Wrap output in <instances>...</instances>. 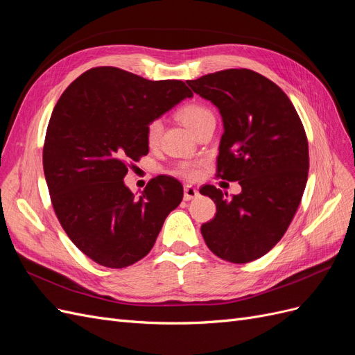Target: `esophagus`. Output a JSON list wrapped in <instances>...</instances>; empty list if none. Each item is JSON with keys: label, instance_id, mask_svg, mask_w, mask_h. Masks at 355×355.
<instances>
[{"label": "esophagus", "instance_id": "1", "mask_svg": "<svg viewBox=\"0 0 355 355\" xmlns=\"http://www.w3.org/2000/svg\"><path fill=\"white\" fill-rule=\"evenodd\" d=\"M197 196H198V189H197V188L191 187V185H187V187L184 188V200H185V201H189V200H192V198H196Z\"/></svg>", "mask_w": 355, "mask_h": 355}]
</instances>
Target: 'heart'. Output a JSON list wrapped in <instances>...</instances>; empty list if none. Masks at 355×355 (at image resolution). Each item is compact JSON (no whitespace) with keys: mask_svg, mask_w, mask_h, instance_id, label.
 <instances>
[{"mask_svg":"<svg viewBox=\"0 0 355 355\" xmlns=\"http://www.w3.org/2000/svg\"><path fill=\"white\" fill-rule=\"evenodd\" d=\"M178 118L179 120L184 123V125L194 133L197 128L207 120H211L213 112L207 108V106H204L201 103L197 102H191L182 106V108L178 111ZM163 132V123L159 120H154L146 125V141L149 145H154L157 144V141L159 139V135ZM176 173L180 176H185L188 179H194L198 176L200 170L198 166L194 163H182Z\"/></svg>","mask_w":355,"mask_h":355,"instance_id":"obj_1","label":"heart"}]
</instances>
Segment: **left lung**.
<instances>
[{
    "instance_id": "1",
    "label": "left lung",
    "mask_w": 355,
    "mask_h": 355,
    "mask_svg": "<svg viewBox=\"0 0 355 355\" xmlns=\"http://www.w3.org/2000/svg\"><path fill=\"white\" fill-rule=\"evenodd\" d=\"M187 83L222 115L218 178L241 185L232 198L213 185L200 189L216 204L202 239L223 261L259 259L282 240L304 196L309 155L302 121L287 94L254 71L225 69Z\"/></svg>"
}]
</instances>
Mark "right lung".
Here are the masks:
<instances>
[{
	"label": "right lung",
	"instance_id": "add662e5",
	"mask_svg": "<svg viewBox=\"0 0 355 355\" xmlns=\"http://www.w3.org/2000/svg\"><path fill=\"white\" fill-rule=\"evenodd\" d=\"M192 92L184 81H151L114 67L85 71L63 92L49 121L42 166L56 216L96 263L125 268L149 252L184 188L149 180L141 197L124 184L130 161L149 151L146 125Z\"/></svg>",
	"mask_w": 355,
	"mask_h": 355
}]
</instances>
